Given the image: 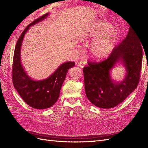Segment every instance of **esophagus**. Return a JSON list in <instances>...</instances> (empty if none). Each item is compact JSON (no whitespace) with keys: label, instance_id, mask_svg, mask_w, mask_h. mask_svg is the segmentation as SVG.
<instances>
[{"label":"esophagus","instance_id":"obj_1","mask_svg":"<svg viewBox=\"0 0 148 148\" xmlns=\"http://www.w3.org/2000/svg\"><path fill=\"white\" fill-rule=\"evenodd\" d=\"M85 65H86V62H85V61H83V60L80 61V62H79V63L78 64V65L80 67V68H82V69L84 68V66H85Z\"/></svg>","mask_w":148,"mask_h":148}]
</instances>
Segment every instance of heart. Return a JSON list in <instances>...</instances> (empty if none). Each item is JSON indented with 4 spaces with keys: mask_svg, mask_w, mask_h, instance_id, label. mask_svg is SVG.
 <instances>
[{
    "mask_svg": "<svg viewBox=\"0 0 148 148\" xmlns=\"http://www.w3.org/2000/svg\"><path fill=\"white\" fill-rule=\"evenodd\" d=\"M119 31L115 26L104 20H97L80 38L84 42L95 39L90 46L92 56L96 59L106 57L112 51Z\"/></svg>",
    "mask_w": 148,
    "mask_h": 148,
    "instance_id": "heart-1",
    "label": "heart"
}]
</instances>
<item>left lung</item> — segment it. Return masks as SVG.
Wrapping results in <instances>:
<instances>
[{
	"instance_id": "1",
	"label": "left lung",
	"mask_w": 148,
	"mask_h": 148,
	"mask_svg": "<svg viewBox=\"0 0 148 148\" xmlns=\"http://www.w3.org/2000/svg\"><path fill=\"white\" fill-rule=\"evenodd\" d=\"M142 46L139 36L130 26L126 38L114 48L108 59L99 63L88 62L84 67L85 92L92 104L102 109L113 108L136 88L141 70ZM118 63L126 71L121 82L115 81L110 74Z\"/></svg>"
}]
</instances>
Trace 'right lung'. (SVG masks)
I'll list each match as a JSON object with an SVG mask.
<instances>
[{"label": "right lung", "instance_id": "add662e5", "mask_svg": "<svg viewBox=\"0 0 148 148\" xmlns=\"http://www.w3.org/2000/svg\"><path fill=\"white\" fill-rule=\"evenodd\" d=\"M49 13H46L24 29L16 44L12 67L13 83L18 93L28 105L40 110L49 108L56 102L67 72L75 65L73 62H65L49 77L41 80L32 79L25 71L21 61V47L25 35L31 26L46 19Z\"/></svg>", "mask_w": 148, "mask_h": 148}]
</instances>
